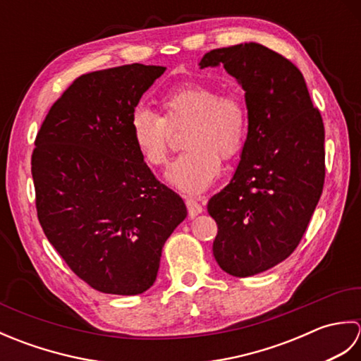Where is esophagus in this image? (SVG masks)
Returning <instances> with one entry per match:
<instances>
[{
    "label": "esophagus",
    "mask_w": 361,
    "mask_h": 361,
    "mask_svg": "<svg viewBox=\"0 0 361 361\" xmlns=\"http://www.w3.org/2000/svg\"><path fill=\"white\" fill-rule=\"evenodd\" d=\"M185 202H186V206H188V211H189V216L190 217H195V216H198V214H202L203 206L198 203L195 198L185 197Z\"/></svg>",
    "instance_id": "34e87169"
}]
</instances>
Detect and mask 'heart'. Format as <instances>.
I'll return each instance as SVG.
<instances>
[{"mask_svg":"<svg viewBox=\"0 0 361 361\" xmlns=\"http://www.w3.org/2000/svg\"><path fill=\"white\" fill-rule=\"evenodd\" d=\"M164 116L137 106L130 116V133L136 150L149 166H164L171 153L169 126L186 124V150L173 161L167 180L183 192L198 194L211 186L220 172V158L233 159L247 142L250 116L247 104L234 91L190 83L169 91L161 99Z\"/></svg>","mask_w":361,"mask_h":361,"instance_id":"obj_1","label":"heart"}]
</instances>
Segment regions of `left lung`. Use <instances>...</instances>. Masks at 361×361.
I'll list each match as a JSON object with an SVG mask.
<instances>
[{"label":"left lung","instance_id":"left-lung-1","mask_svg":"<svg viewBox=\"0 0 361 361\" xmlns=\"http://www.w3.org/2000/svg\"><path fill=\"white\" fill-rule=\"evenodd\" d=\"M245 90L250 127L229 185L211 197L219 231L212 245L228 274L270 270L301 242L324 186V124L301 71L259 43L206 52Z\"/></svg>","mask_w":361,"mask_h":361}]
</instances>
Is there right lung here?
<instances>
[{"label":"right lung","instance_id":"right-lung-1","mask_svg":"<svg viewBox=\"0 0 361 361\" xmlns=\"http://www.w3.org/2000/svg\"><path fill=\"white\" fill-rule=\"evenodd\" d=\"M164 71L132 63L80 75L35 137L38 221L68 267L102 293L149 290L166 240L188 216L183 198L155 178L130 133L141 96Z\"/></svg>","mask_w":361,"mask_h":361}]
</instances>
